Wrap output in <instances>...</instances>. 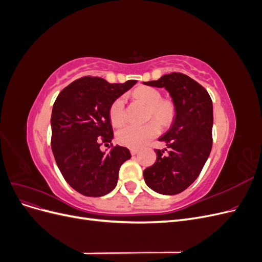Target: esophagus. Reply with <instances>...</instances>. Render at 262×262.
<instances>
[{
	"instance_id": "obj_1",
	"label": "esophagus",
	"mask_w": 262,
	"mask_h": 262,
	"mask_svg": "<svg viewBox=\"0 0 262 262\" xmlns=\"http://www.w3.org/2000/svg\"><path fill=\"white\" fill-rule=\"evenodd\" d=\"M130 150H131V154L132 155H136V154L139 153V149L138 148H131Z\"/></svg>"
}]
</instances>
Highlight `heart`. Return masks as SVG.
Instances as JSON below:
<instances>
[{
	"mask_svg": "<svg viewBox=\"0 0 262 262\" xmlns=\"http://www.w3.org/2000/svg\"><path fill=\"white\" fill-rule=\"evenodd\" d=\"M134 96L148 105V117H153L161 125L167 124L173 116V105L170 100L162 99V94L150 86H142L134 92ZM109 116L114 125H121L125 120L124 98H117L109 108ZM160 128L155 121L145 124H129L123 126L117 133V140L120 144L131 148H140L154 139Z\"/></svg>",
	"mask_w": 262,
	"mask_h": 262,
	"instance_id": "1",
	"label": "heart"
}]
</instances>
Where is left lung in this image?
Masks as SVG:
<instances>
[{
    "mask_svg": "<svg viewBox=\"0 0 262 262\" xmlns=\"http://www.w3.org/2000/svg\"><path fill=\"white\" fill-rule=\"evenodd\" d=\"M164 87L170 95L175 117L169 130L158 139L168 149H156V162L144 172L145 184L161 194L186 190L200 175L212 148L213 106L207 90L182 73L143 82Z\"/></svg>",
    "mask_w": 262,
    "mask_h": 262,
    "instance_id": "1",
    "label": "left lung"
}]
</instances>
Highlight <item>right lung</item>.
Segmentation results:
<instances>
[{
  "instance_id": "1",
  "label": "right lung",
  "mask_w": 262,
  "mask_h": 262,
  "mask_svg": "<svg viewBox=\"0 0 262 262\" xmlns=\"http://www.w3.org/2000/svg\"><path fill=\"white\" fill-rule=\"evenodd\" d=\"M136 83L110 84L85 76L68 85L54 101L53 156L68 184L83 195L102 196L114 190L120 166L131 157L126 147L116 145L106 153L99 146L114 139L110 106Z\"/></svg>"
}]
</instances>
